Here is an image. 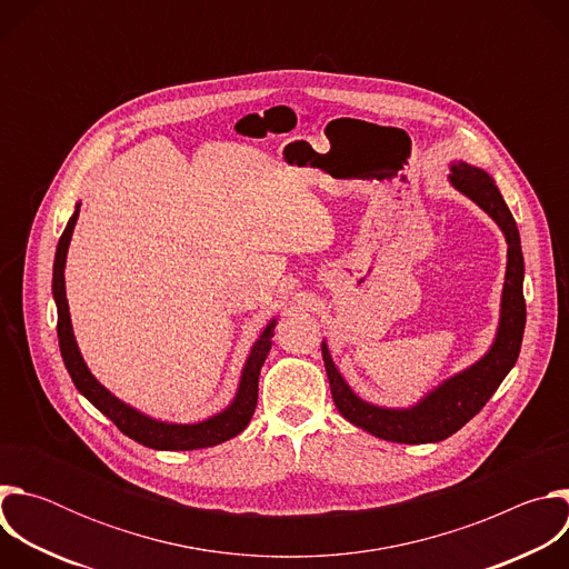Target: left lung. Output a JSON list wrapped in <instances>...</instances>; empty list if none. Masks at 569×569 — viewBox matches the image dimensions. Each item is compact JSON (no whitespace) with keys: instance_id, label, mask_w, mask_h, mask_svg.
Instances as JSON below:
<instances>
[{"instance_id":"obj_1","label":"left lung","mask_w":569,"mask_h":569,"mask_svg":"<svg viewBox=\"0 0 569 569\" xmlns=\"http://www.w3.org/2000/svg\"><path fill=\"white\" fill-rule=\"evenodd\" d=\"M448 182L470 198L483 213H489L507 240V272L500 299V321L489 347L477 362L446 378L410 408H382L360 398L336 367L329 345L321 342V358L327 367L331 393L338 412L365 432L393 443H437L463 428L486 405L507 373L513 369L527 321L522 295L525 259L518 224L496 187V180L466 161H450Z\"/></svg>"}]
</instances>
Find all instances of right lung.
<instances>
[{
    "mask_svg": "<svg viewBox=\"0 0 569 569\" xmlns=\"http://www.w3.org/2000/svg\"><path fill=\"white\" fill-rule=\"evenodd\" d=\"M80 213V202H76V209L58 240L56 259H53V301L58 308V345L64 360V367L76 385V389L83 393L99 412H103L126 437L134 439L137 443L152 448V450H198V448H211L222 441L233 439L242 430L248 428L259 398V373L261 367L272 349L277 317L268 321V327L261 331L259 340L252 345L250 356L242 365L238 389L224 410L216 412L209 419H202L198 423H169L152 419L143 412H139L132 405L117 398L108 387H103L90 367L86 365L83 356L73 338L71 317H69V303L64 292V266H67V250L71 242V233L76 227Z\"/></svg>",
    "mask_w": 569,
    "mask_h": 569,
    "instance_id": "add662e5",
    "label": "right lung"
}]
</instances>
